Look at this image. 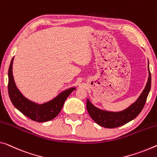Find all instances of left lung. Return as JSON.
<instances>
[{
	"mask_svg": "<svg viewBox=\"0 0 157 157\" xmlns=\"http://www.w3.org/2000/svg\"><path fill=\"white\" fill-rule=\"evenodd\" d=\"M148 81L143 92L137 99V100L128 107L121 112H109V111L102 110L94 106L87 99L86 107L88 114L90 117L100 126L107 128H114L127 124L136 118L141 111L143 110L145 105L147 98L149 95L151 88V74L149 71L148 62Z\"/></svg>",
	"mask_w": 157,
	"mask_h": 157,
	"instance_id": "left-lung-1",
	"label": "left lung"
}]
</instances>
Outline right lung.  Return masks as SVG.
Returning <instances> with one entry per match:
<instances>
[{"label": "right lung", "mask_w": 157, "mask_h": 157, "mask_svg": "<svg viewBox=\"0 0 157 157\" xmlns=\"http://www.w3.org/2000/svg\"><path fill=\"white\" fill-rule=\"evenodd\" d=\"M13 60L14 57L8 70V94L14 107L34 121L45 122L53 119L59 114L66 99L76 90V87L62 91L52 100L43 104L33 102L25 98L16 86L13 74Z\"/></svg>", "instance_id": "1"}]
</instances>
